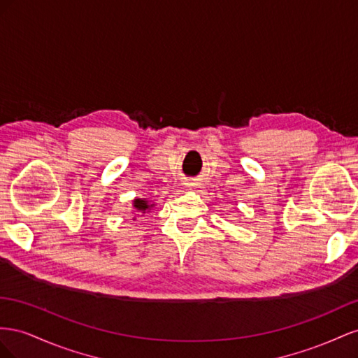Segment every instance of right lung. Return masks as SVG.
<instances>
[{
	"instance_id": "right-lung-1",
	"label": "right lung",
	"mask_w": 358,
	"mask_h": 358,
	"mask_svg": "<svg viewBox=\"0 0 358 358\" xmlns=\"http://www.w3.org/2000/svg\"><path fill=\"white\" fill-rule=\"evenodd\" d=\"M155 206H156V203L150 202V201L145 199V198H135V199H134V208L136 210L138 214H145V213H148L151 208H155ZM136 217H138V216H135L134 220H136Z\"/></svg>"
}]
</instances>
